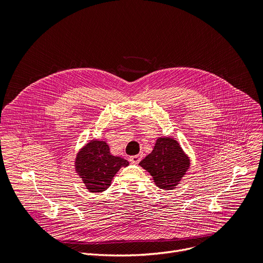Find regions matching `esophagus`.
Segmentation results:
<instances>
[{"label": "esophagus", "instance_id": "34e87169", "mask_svg": "<svg viewBox=\"0 0 263 263\" xmlns=\"http://www.w3.org/2000/svg\"><path fill=\"white\" fill-rule=\"evenodd\" d=\"M141 158H142V154H138V155H135V156H131L129 160H130L131 163L137 164L141 160Z\"/></svg>", "mask_w": 263, "mask_h": 263}]
</instances>
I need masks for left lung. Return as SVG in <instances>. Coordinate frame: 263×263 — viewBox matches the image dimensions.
Listing matches in <instances>:
<instances>
[{
	"mask_svg": "<svg viewBox=\"0 0 263 263\" xmlns=\"http://www.w3.org/2000/svg\"><path fill=\"white\" fill-rule=\"evenodd\" d=\"M152 176L159 189L173 191L191 167L189 157L180 143L172 137H158L153 151L139 162Z\"/></svg>",
	"mask_w": 263,
	"mask_h": 263,
	"instance_id": "obj_1",
	"label": "left lung"
}]
</instances>
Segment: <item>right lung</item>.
<instances>
[{
    "label": "right lung",
    "mask_w": 263,
    "mask_h": 263,
    "mask_svg": "<svg viewBox=\"0 0 263 263\" xmlns=\"http://www.w3.org/2000/svg\"><path fill=\"white\" fill-rule=\"evenodd\" d=\"M128 165V160L112 155L107 142L98 139L84 144L73 163L74 172L92 194L105 192L121 167Z\"/></svg>",
    "instance_id": "add662e5"
}]
</instances>
